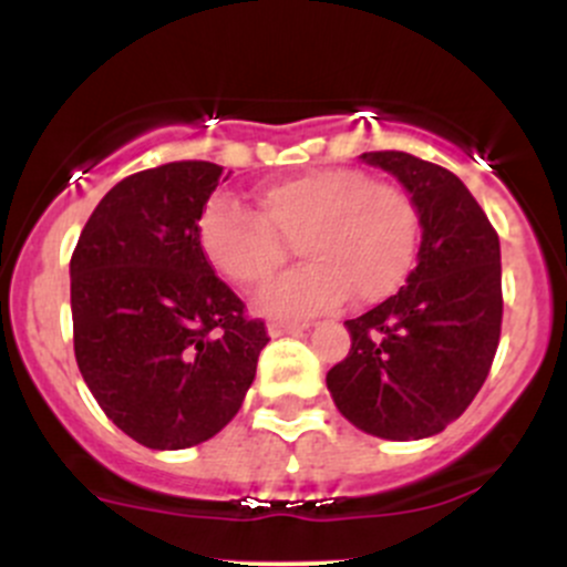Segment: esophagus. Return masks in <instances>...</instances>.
<instances>
[{"label": "esophagus", "mask_w": 567, "mask_h": 567, "mask_svg": "<svg viewBox=\"0 0 567 567\" xmlns=\"http://www.w3.org/2000/svg\"><path fill=\"white\" fill-rule=\"evenodd\" d=\"M310 329V323H299V320H271L268 323V334L285 337V334H299V331Z\"/></svg>", "instance_id": "esophagus-1"}]
</instances>
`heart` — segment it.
Segmentation results:
<instances>
[{"label":"heart","mask_w":567,"mask_h":567,"mask_svg":"<svg viewBox=\"0 0 567 567\" xmlns=\"http://www.w3.org/2000/svg\"><path fill=\"white\" fill-rule=\"evenodd\" d=\"M260 214L227 194L205 203L197 241L216 271L241 288H260L288 262L290 241L310 262L260 296L271 316L299 318L348 296L373 305L409 277L416 249V210L409 194L353 167L268 183Z\"/></svg>","instance_id":"heart-1"}]
</instances>
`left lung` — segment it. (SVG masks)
Masks as SVG:
<instances>
[{
    "label": "left lung",
    "mask_w": 567,
    "mask_h": 567,
    "mask_svg": "<svg viewBox=\"0 0 567 567\" xmlns=\"http://www.w3.org/2000/svg\"><path fill=\"white\" fill-rule=\"evenodd\" d=\"M409 188L422 244L403 288L346 320L351 351L326 373L337 409L373 436L442 433L488 379L502 331L499 236L458 175L403 151L362 153Z\"/></svg>",
    "instance_id": "1"
}]
</instances>
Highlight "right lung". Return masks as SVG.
Returning a JSON list of instances; mask_svg holds the SVG:
<instances>
[{
	"label": "right lung",
	"instance_id": "obj_1",
	"mask_svg": "<svg viewBox=\"0 0 567 567\" xmlns=\"http://www.w3.org/2000/svg\"><path fill=\"white\" fill-rule=\"evenodd\" d=\"M227 175L169 162L112 186L71 255L73 351L125 436L186 450L221 431L255 381L268 331L216 277L197 241Z\"/></svg>",
	"mask_w": 567,
	"mask_h": 567
}]
</instances>
